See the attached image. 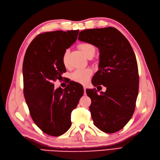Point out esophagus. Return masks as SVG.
Wrapping results in <instances>:
<instances>
[{
	"mask_svg": "<svg viewBox=\"0 0 160 160\" xmlns=\"http://www.w3.org/2000/svg\"><path fill=\"white\" fill-rule=\"evenodd\" d=\"M83 89H84V92H85V94H86V87L84 85L83 86Z\"/></svg>",
	"mask_w": 160,
	"mask_h": 160,
	"instance_id": "obj_1",
	"label": "esophagus"
}]
</instances>
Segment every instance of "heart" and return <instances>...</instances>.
Returning a JSON list of instances; mask_svg holds the SVG:
<instances>
[{
    "mask_svg": "<svg viewBox=\"0 0 160 160\" xmlns=\"http://www.w3.org/2000/svg\"><path fill=\"white\" fill-rule=\"evenodd\" d=\"M79 48L88 58L93 57L95 52V47L93 45L88 42L81 43V44L79 45ZM68 55L69 51L66 50L62 57V63H63V65L65 67L68 66ZM91 74L92 71L89 68L83 69H77L75 70L73 72H72L71 77L72 81L79 83L85 84L88 82Z\"/></svg>",
    "mask_w": 160,
    "mask_h": 160,
    "instance_id": "obj_1",
    "label": "heart"
}]
</instances>
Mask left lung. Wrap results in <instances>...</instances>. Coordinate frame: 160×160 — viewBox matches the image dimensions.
Masks as SVG:
<instances>
[{"label": "left lung", "instance_id": "obj_1", "mask_svg": "<svg viewBox=\"0 0 160 160\" xmlns=\"http://www.w3.org/2000/svg\"><path fill=\"white\" fill-rule=\"evenodd\" d=\"M78 39L97 47L100 53L99 70L91 81L98 90L86 89L91 99L93 123L103 132H117L128 123L135 108L139 74L135 53L128 40L114 27L83 30ZM103 85L107 89L98 94Z\"/></svg>", "mask_w": 160, "mask_h": 160}]
</instances>
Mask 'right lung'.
Listing matches in <instances>:
<instances>
[{"instance_id":"add662e5","label":"right lung","mask_w":160,"mask_h":160,"mask_svg":"<svg viewBox=\"0 0 160 160\" xmlns=\"http://www.w3.org/2000/svg\"><path fill=\"white\" fill-rule=\"evenodd\" d=\"M79 31H56L38 35L28 45L22 65L23 91L33 122L51 136L65 133L71 115L83 95V88L71 81L55 89L53 82L66 71L62 57L76 41Z\"/></svg>"}]
</instances>
